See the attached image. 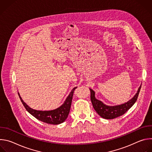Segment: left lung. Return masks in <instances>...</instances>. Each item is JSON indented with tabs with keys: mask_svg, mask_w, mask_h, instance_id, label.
<instances>
[{
	"mask_svg": "<svg viewBox=\"0 0 152 152\" xmlns=\"http://www.w3.org/2000/svg\"><path fill=\"white\" fill-rule=\"evenodd\" d=\"M141 85L138 88L137 94L131 100H130L124 104L114 106H109L105 105L101 101L96 99L95 97L94 91L93 90L90 89L91 91V100L93 107L94 108L97 113L103 118L114 119L115 118L118 117L126 113V111H128L136 102L141 90Z\"/></svg>",
	"mask_w": 152,
	"mask_h": 152,
	"instance_id": "1",
	"label": "left lung"
}]
</instances>
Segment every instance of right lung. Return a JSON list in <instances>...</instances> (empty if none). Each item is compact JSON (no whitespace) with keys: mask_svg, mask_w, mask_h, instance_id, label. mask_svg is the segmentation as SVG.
Segmentation results:
<instances>
[{"mask_svg":"<svg viewBox=\"0 0 152 152\" xmlns=\"http://www.w3.org/2000/svg\"><path fill=\"white\" fill-rule=\"evenodd\" d=\"M76 88L77 87H75L72 90V91L66 99V101H65V102L62 106H61L57 108L56 110L48 111H37L32 109V108H31L28 104H26L25 102H23L22 99L20 97L19 93L18 94L20 99V100L22 102L25 109L37 119L40 120L41 121L48 124H59L63 123L66 120L69 115L71 107L73 93Z\"/></svg>","mask_w":152,"mask_h":152,"instance_id":"obj_1","label":"right lung"}]
</instances>
